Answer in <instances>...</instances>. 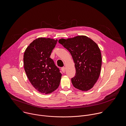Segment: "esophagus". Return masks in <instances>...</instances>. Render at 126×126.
Segmentation results:
<instances>
[{"label":"esophagus","instance_id":"34e87169","mask_svg":"<svg viewBox=\"0 0 126 126\" xmlns=\"http://www.w3.org/2000/svg\"><path fill=\"white\" fill-rule=\"evenodd\" d=\"M62 71H63V72H65V67H63L62 68Z\"/></svg>","mask_w":126,"mask_h":126}]
</instances>
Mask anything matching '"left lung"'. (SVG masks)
<instances>
[{"label":"left lung","instance_id":"left-lung-1","mask_svg":"<svg viewBox=\"0 0 126 126\" xmlns=\"http://www.w3.org/2000/svg\"><path fill=\"white\" fill-rule=\"evenodd\" d=\"M59 43L69 52L74 61L76 73L71 79L73 86L83 91L91 89L99 77L102 65L101 53L97 44L83 35L61 39Z\"/></svg>","mask_w":126,"mask_h":126}]
</instances>
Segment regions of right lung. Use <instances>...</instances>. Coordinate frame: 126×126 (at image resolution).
<instances>
[{
  "label": "right lung",
  "mask_w": 126,
  "mask_h": 126,
  "mask_svg": "<svg viewBox=\"0 0 126 126\" xmlns=\"http://www.w3.org/2000/svg\"><path fill=\"white\" fill-rule=\"evenodd\" d=\"M58 40L38 38L27 47L24 54V67L33 87L39 92L49 94L59 86L62 74L50 58Z\"/></svg>",
  "instance_id": "right-lung-1"
}]
</instances>
